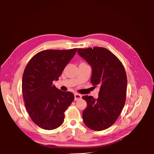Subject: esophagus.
Masks as SVG:
<instances>
[{
  "label": "esophagus",
  "instance_id": "1",
  "mask_svg": "<svg viewBox=\"0 0 154 154\" xmlns=\"http://www.w3.org/2000/svg\"><path fill=\"white\" fill-rule=\"evenodd\" d=\"M74 97H75V100L77 101L78 100H79L81 99V95L79 94H77V93H75L74 94Z\"/></svg>",
  "mask_w": 154,
  "mask_h": 154
}]
</instances>
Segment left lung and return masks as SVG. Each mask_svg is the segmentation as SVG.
I'll return each mask as SVG.
<instances>
[{
    "instance_id": "left-lung-1",
    "label": "left lung",
    "mask_w": 154,
    "mask_h": 154,
    "mask_svg": "<svg viewBox=\"0 0 154 154\" xmlns=\"http://www.w3.org/2000/svg\"><path fill=\"white\" fill-rule=\"evenodd\" d=\"M77 53L92 67L91 83L100 86L98 99L82 97L87 103L83 112V122L91 130H105L116 122L126 102L125 69L119 58L106 48H79Z\"/></svg>"
}]
</instances>
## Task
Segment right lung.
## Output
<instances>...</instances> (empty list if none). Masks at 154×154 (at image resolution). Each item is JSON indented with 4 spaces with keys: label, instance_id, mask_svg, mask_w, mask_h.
Here are the masks:
<instances>
[{
    "label": "right lung",
    "instance_id": "add662e5",
    "mask_svg": "<svg viewBox=\"0 0 154 154\" xmlns=\"http://www.w3.org/2000/svg\"><path fill=\"white\" fill-rule=\"evenodd\" d=\"M77 48L47 50L29 61L22 76V89L25 106L32 120L45 130H54L63 124L65 111L74 100L69 91L53 85L73 57Z\"/></svg>",
    "mask_w": 154,
    "mask_h": 154
}]
</instances>
